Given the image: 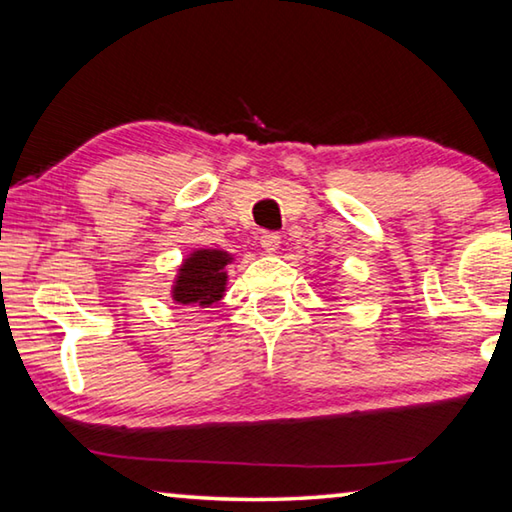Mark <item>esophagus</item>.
<instances>
[{
  "mask_svg": "<svg viewBox=\"0 0 512 512\" xmlns=\"http://www.w3.org/2000/svg\"><path fill=\"white\" fill-rule=\"evenodd\" d=\"M280 241H282L280 234H275V232H264L262 239H259L264 253H275V250L280 248Z\"/></svg>",
  "mask_w": 512,
  "mask_h": 512,
  "instance_id": "1",
  "label": "esophagus"
}]
</instances>
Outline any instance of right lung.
I'll return each instance as SVG.
<instances>
[{"instance_id":"add662e5","label":"right lung","mask_w":512,"mask_h":512,"mask_svg":"<svg viewBox=\"0 0 512 512\" xmlns=\"http://www.w3.org/2000/svg\"><path fill=\"white\" fill-rule=\"evenodd\" d=\"M232 255L218 248H196L177 269L170 296L177 305L209 307L223 298L227 287V264Z\"/></svg>"}]
</instances>
